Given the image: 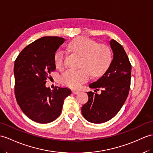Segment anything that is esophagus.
<instances>
[{
	"label": "esophagus",
	"instance_id": "esophagus-1",
	"mask_svg": "<svg viewBox=\"0 0 153 153\" xmlns=\"http://www.w3.org/2000/svg\"><path fill=\"white\" fill-rule=\"evenodd\" d=\"M80 93V91H76V90H73V94H74V95H76V94H79Z\"/></svg>",
	"mask_w": 153,
	"mask_h": 153
}]
</instances>
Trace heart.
I'll return each instance as SVG.
<instances>
[{
    "label": "heart",
    "instance_id": "obj_1",
    "mask_svg": "<svg viewBox=\"0 0 153 153\" xmlns=\"http://www.w3.org/2000/svg\"><path fill=\"white\" fill-rule=\"evenodd\" d=\"M69 50L82 57V68L79 70L68 69L61 75L60 82L72 88H78L91 76L99 77L105 73L110 64L111 56L110 48L105 45H98L95 41L80 37L71 42ZM55 64L58 69L65 66V56L62 51L56 54Z\"/></svg>",
    "mask_w": 153,
    "mask_h": 153
}]
</instances>
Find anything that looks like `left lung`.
I'll return each mask as SVG.
<instances>
[{"label":"left lung","instance_id":"1","mask_svg":"<svg viewBox=\"0 0 153 153\" xmlns=\"http://www.w3.org/2000/svg\"><path fill=\"white\" fill-rule=\"evenodd\" d=\"M110 45L113 59L109 68L96 82L89 87L101 94L88 92V101L82 107L84 117L92 123H102L111 120L121 110L127 98L131 79V64L124 48L114 39Z\"/></svg>","mask_w":153,"mask_h":153}]
</instances>
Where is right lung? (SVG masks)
Here are the masks:
<instances>
[{"label":"right lung","mask_w":153,"mask_h":153,"mask_svg":"<svg viewBox=\"0 0 153 153\" xmlns=\"http://www.w3.org/2000/svg\"><path fill=\"white\" fill-rule=\"evenodd\" d=\"M65 39L45 36L26 47L14 64L15 95L24 114L39 123H48L62 112L64 99L71 94L67 88L45 85L56 69L55 53Z\"/></svg>","instance_id":"obj_1"}]
</instances>
